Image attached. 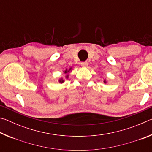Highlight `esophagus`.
I'll list each match as a JSON object with an SVG mask.
<instances>
[{
	"label": "esophagus",
	"mask_w": 152,
	"mask_h": 152,
	"mask_svg": "<svg viewBox=\"0 0 152 152\" xmlns=\"http://www.w3.org/2000/svg\"><path fill=\"white\" fill-rule=\"evenodd\" d=\"M80 65L82 67H87L88 66V63L87 61H84V62H81Z\"/></svg>",
	"instance_id": "1"
}]
</instances>
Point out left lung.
Instances as JSON below:
<instances>
[{
  "label": "left lung",
  "mask_w": 152,
  "mask_h": 152,
  "mask_svg": "<svg viewBox=\"0 0 152 152\" xmlns=\"http://www.w3.org/2000/svg\"><path fill=\"white\" fill-rule=\"evenodd\" d=\"M103 82H104V84H107V83L108 82L107 81V79H106V78H104V81H103Z\"/></svg>",
  "instance_id": "8db88e82"
}]
</instances>
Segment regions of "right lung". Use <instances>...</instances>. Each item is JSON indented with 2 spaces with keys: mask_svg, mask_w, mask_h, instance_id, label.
I'll use <instances>...</instances> for the list:
<instances>
[{
  "mask_svg": "<svg viewBox=\"0 0 152 152\" xmlns=\"http://www.w3.org/2000/svg\"><path fill=\"white\" fill-rule=\"evenodd\" d=\"M72 68H70L69 69H66L64 71H63V73L64 74H66V75L65 76V78H62V77H61V78H60V79L58 80V82H60V84H62V83H64V82H65V78L66 79H68V78H69V73L70 72L72 71Z\"/></svg>",
  "mask_w": 152,
  "mask_h": 152,
  "instance_id": "obj_1",
  "label": "right lung"
}]
</instances>
